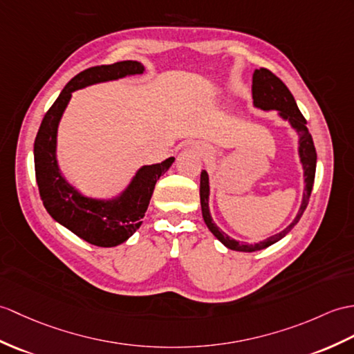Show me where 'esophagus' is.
<instances>
[{
  "instance_id": "1",
  "label": "esophagus",
  "mask_w": 354,
  "mask_h": 354,
  "mask_svg": "<svg viewBox=\"0 0 354 354\" xmlns=\"http://www.w3.org/2000/svg\"><path fill=\"white\" fill-rule=\"evenodd\" d=\"M205 152H207V153H209V151H205Z\"/></svg>"
}]
</instances>
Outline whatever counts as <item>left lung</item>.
I'll list each match as a JSON object with an SVG mask.
<instances>
[{"label":"left lung","mask_w":354,"mask_h":354,"mask_svg":"<svg viewBox=\"0 0 354 354\" xmlns=\"http://www.w3.org/2000/svg\"><path fill=\"white\" fill-rule=\"evenodd\" d=\"M252 95H253V104L261 110H277L281 118L286 119L291 127L297 131L300 140H299V153H300V161L303 164V170H305V193H303V201L300 205L299 214L295 216L292 223L283 229L282 232H279L273 236L267 238L266 241H259L257 244H245L232 240L231 236H227L225 232H221L220 229L216 226L214 221L211 218L209 214V207H208V197H209V179L208 174L202 170L201 174V205H202V216L205 223H207L209 231L214 234V236L220 243H223L227 249L236 250V252H254V250H262L268 248V245L277 243L279 240L288 234L291 229L299 223L300 217L305 212L312 187H314V179H315V169H317V151L314 146V140L306 128V119L303 118L300 113L297 104H295L294 96L286 87L281 78H277L273 72L261 68L257 69L253 73V84H252Z\"/></svg>","instance_id":"1"}]
</instances>
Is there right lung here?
Returning a JSON list of instances; mask_svg holds the SVG:
<instances>
[{
	"label": "right lung",
	"instance_id": "add662e5",
	"mask_svg": "<svg viewBox=\"0 0 354 354\" xmlns=\"http://www.w3.org/2000/svg\"><path fill=\"white\" fill-rule=\"evenodd\" d=\"M142 63L127 60L88 68L73 77L40 123L35 140L36 180L44 207L55 221L97 248H114L133 235L149 207L155 184L166 174L174 157L160 164L143 166L119 197L113 201L90 199L68 184L57 166V128L73 90L127 75L143 73Z\"/></svg>",
	"mask_w": 354,
	"mask_h": 354
}]
</instances>
